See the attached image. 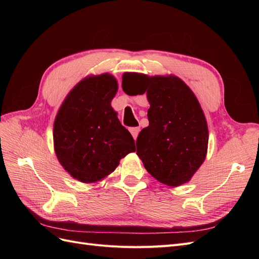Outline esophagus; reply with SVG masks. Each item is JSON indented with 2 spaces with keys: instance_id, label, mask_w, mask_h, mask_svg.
Returning a JSON list of instances; mask_svg holds the SVG:
<instances>
[{
  "instance_id": "esophagus-1",
  "label": "esophagus",
  "mask_w": 259,
  "mask_h": 259,
  "mask_svg": "<svg viewBox=\"0 0 259 259\" xmlns=\"http://www.w3.org/2000/svg\"><path fill=\"white\" fill-rule=\"evenodd\" d=\"M130 132H131L132 136L134 137V139L136 140V138H137V136L139 134V132H140V128L139 127H132V128H130Z\"/></svg>"
}]
</instances>
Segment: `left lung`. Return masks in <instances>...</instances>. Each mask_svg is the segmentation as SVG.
I'll return each instance as SVG.
<instances>
[{"instance_id":"1","label":"left lung","mask_w":259,"mask_h":259,"mask_svg":"<svg viewBox=\"0 0 259 259\" xmlns=\"http://www.w3.org/2000/svg\"><path fill=\"white\" fill-rule=\"evenodd\" d=\"M122 89L131 96L147 94L149 126L137 137V155L158 182L178 187L204 162L208 128L198 98L178 76L126 72Z\"/></svg>"}]
</instances>
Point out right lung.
<instances>
[{
    "instance_id": "right-lung-1",
    "label": "right lung",
    "mask_w": 259,
    "mask_h": 259,
    "mask_svg": "<svg viewBox=\"0 0 259 259\" xmlns=\"http://www.w3.org/2000/svg\"><path fill=\"white\" fill-rule=\"evenodd\" d=\"M117 88L110 73L86 76L69 92L55 117V153L65 170L81 183L100 182L136 150L131 133L111 107Z\"/></svg>"
}]
</instances>
